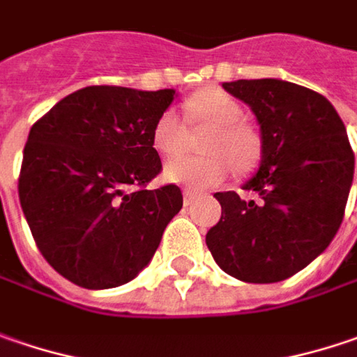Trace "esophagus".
I'll return each instance as SVG.
<instances>
[{
  "label": "esophagus",
  "mask_w": 357,
  "mask_h": 357,
  "mask_svg": "<svg viewBox=\"0 0 357 357\" xmlns=\"http://www.w3.org/2000/svg\"><path fill=\"white\" fill-rule=\"evenodd\" d=\"M183 197H185V199H183V201H185V206L192 205V203H195V199H197V195H195V192H188V190H185V195H183Z\"/></svg>",
  "instance_id": "34e87169"
}]
</instances>
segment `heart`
<instances>
[{"label": "heart", "instance_id": "obj_1", "mask_svg": "<svg viewBox=\"0 0 357 357\" xmlns=\"http://www.w3.org/2000/svg\"><path fill=\"white\" fill-rule=\"evenodd\" d=\"M185 114L192 126H211L203 142L206 156L174 158L165 167V178L188 190H206L221 185L231 169L247 172L261 158L259 134L241 122L243 108L219 88L195 92L185 102ZM188 130L174 110H165L152 126V144L162 156H176L187 149Z\"/></svg>", "mask_w": 357, "mask_h": 357}]
</instances>
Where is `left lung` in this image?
<instances>
[{"label": "left lung", "mask_w": 357, "mask_h": 357, "mask_svg": "<svg viewBox=\"0 0 357 357\" xmlns=\"http://www.w3.org/2000/svg\"><path fill=\"white\" fill-rule=\"evenodd\" d=\"M223 88L257 118L261 162L243 188L261 201L217 192L221 221L206 233V247L239 281H283L321 255L342 225L354 181L346 126L330 100L294 82L235 80Z\"/></svg>", "instance_id": "obj_1"}]
</instances>
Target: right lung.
Segmentation results:
<instances>
[{
	"instance_id": "right-lung-1",
	"label": "right lung",
	"mask_w": 357,
	"mask_h": 357,
	"mask_svg": "<svg viewBox=\"0 0 357 357\" xmlns=\"http://www.w3.org/2000/svg\"><path fill=\"white\" fill-rule=\"evenodd\" d=\"M174 96L172 88L88 86L31 126L20 203L44 259L72 283L132 281L183 208L176 185L144 188L162 169L152 126Z\"/></svg>"
}]
</instances>
